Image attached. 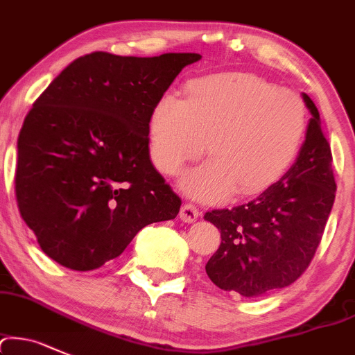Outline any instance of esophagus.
Wrapping results in <instances>:
<instances>
[{
	"label": "esophagus",
	"instance_id": "1",
	"mask_svg": "<svg viewBox=\"0 0 355 355\" xmlns=\"http://www.w3.org/2000/svg\"><path fill=\"white\" fill-rule=\"evenodd\" d=\"M198 216H200V211H198V208L194 207V205H191V203L182 205L181 211H179V218H181L184 223L196 222Z\"/></svg>",
	"mask_w": 355,
	"mask_h": 355
}]
</instances>
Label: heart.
<instances>
[{"mask_svg":"<svg viewBox=\"0 0 355 355\" xmlns=\"http://www.w3.org/2000/svg\"><path fill=\"white\" fill-rule=\"evenodd\" d=\"M304 103L293 91L249 72H218L188 85V96L167 93L148 121L150 157L176 173L186 161L209 159L179 178L182 191L218 200L264 191L288 171L306 133Z\"/></svg>","mask_w":355,"mask_h":355,"instance_id":"heart-1","label":"heart"}]
</instances>
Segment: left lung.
I'll list each match as a JSON object with an SVG mask.
<instances>
[{"instance_id": "8db88e82", "label": "left lung", "mask_w": 355, "mask_h": 355, "mask_svg": "<svg viewBox=\"0 0 355 355\" xmlns=\"http://www.w3.org/2000/svg\"><path fill=\"white\" fill-rule=\"evenodd\" d=\"M301 96L311 118L288 173L249 203L205 215L222 235L205 269L223 291L257 298L295 283L322 240L337 186L318 110Z\"/></svg>"}]
</instances>
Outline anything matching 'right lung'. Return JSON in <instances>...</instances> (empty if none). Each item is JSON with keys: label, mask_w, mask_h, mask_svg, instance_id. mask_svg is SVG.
I'll list each match as a JSON object with an SVG mask.
<instances>
[{"label": "right lung", "mask_w": 355, "mask_h": 355, "mask_svg": "<svg viewBox=\"0 0 355 355\" xmlns=\"http://www.w3.org/2000/svg\"><path fill=\"white\" fill-rule=\"evenodd\" d=\"M200 59L93 52L33 103L18 135L15 191L57 264L98 269L144 227L176 218L181 200L152 166L148 121L179 72Z\"/></svg>", "instance_id": "right-lung-1"}]
</instances>
